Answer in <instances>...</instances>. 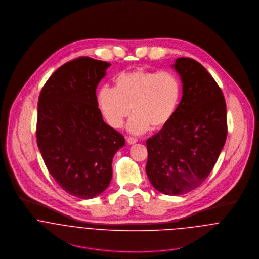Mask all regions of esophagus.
<instances>
[{
	"label": "esophagus",
	"instance_id": "1",
	"mask_svg": "<svg viewBox=\"0 0 259 259\" xmlns=\"http://www.w3.org/2000/svg\"><path fill=\"white\" fill-rule=\"evenodd\" d=\"M126 142H127V144H128V145H134V144H136V143L138 142V140H137L136 138L128 137V138H126Z\"/></svg>",
	"mask_w": 259,
	"mask_h": 259
}]
</instances>
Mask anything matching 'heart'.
<instances>
[{"instance_id": "heart-1", "label": "heart", "mask_w": 259, "mask_h": 259, "mask_svg": "<svg viewBox=\"0 0 259 259\" xmlns=\"http://www.w3.org/2000/svg\"><path fill=\"white\" fill-rule=\"evenodd\" d=\"M181 96V81L175 73L139 69L118 74L114 88H101L98 103L105 119L114 128L122 126L133 109L127 130L140 135L149 127L156 131L166 125L178 109Z\"/></svg>"}]
</instances>
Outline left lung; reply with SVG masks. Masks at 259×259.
Returning a JSON list of instances; mask_svg holds the SVG:
<instances>
[{
	"mask_svg": "<svg viewBox=\"0 0 259 259\" xmlns=\"http://www.w3.org/2000/svg\"><path fill=\"white\" fill-rule=\"evenodd\" d=\"M183 98L169 122L147 141L146 171L152 186L181 195L201 185L211 172L227 136L226 104L214 78L195 60L174 65Z\"/></svg>",
	"mask_w": 259,
	"mask_h": 259,
	"instance_id": "left-lung-1",
	"label": "left lung"
}]
</instances>
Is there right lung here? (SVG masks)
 Here are the masks:
<instances>
[{
  "label": "right lung",
  "instance_id": "1",
  "mask_svg": "<svg viewBox=\"0 0 259 259\" xmlns=\"http://www.w3.org/2000/svg\"><path fill=\"white\" fill-rule=\"evenodd\" d=\"M111 64L80 57L60 67L37 103V143L45 164L65 191L82 199L101 194L124 138L108 125L96 90Z\"/></svg>",
  "mask_w": 259,
  "mask_h": 259
}]
</instances>
